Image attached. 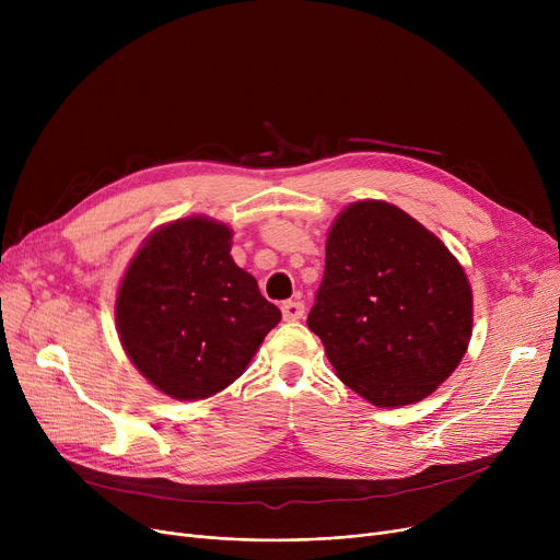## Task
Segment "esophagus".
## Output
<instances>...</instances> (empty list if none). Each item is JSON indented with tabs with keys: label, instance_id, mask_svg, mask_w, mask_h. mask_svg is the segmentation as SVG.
<instances>
[{
	"label": "esophagus",
	"instance_id": "1",
	"mask_svg": "<svg viewBox=\"0 0 560 560\" xmlns=\"http://www.w3.org/2000/svg\"><path fill=\"white\" fill-rule=\"evenodd\" d=\"M304 304L302 302H283L281 304V313H283V319L288 322H295V319H302L304 317Z\"/></svg>",
	"mask_w": 560,
	"mask_h": 560
}]
</instances>
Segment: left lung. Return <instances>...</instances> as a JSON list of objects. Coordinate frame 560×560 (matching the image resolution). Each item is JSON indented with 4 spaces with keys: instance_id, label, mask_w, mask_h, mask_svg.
Masks as SVG:
<instances>
[{
    "instance_id": "1",
    "label": "left lung",
    "mask_w": 560,
    "mask_h": 560,
    "mask_svg": "<svg viewBox=\"0 0 560 560\" xmlns=\"http://www.w3.org/2000/svg\"><path fill=\"white\" fill-rule=\"evenodd\" d=\"M345 386L378 408L424 399L472 338V288L445 243L397 206L349 203L308 313Z\"/></svg>"
}]
</instances>
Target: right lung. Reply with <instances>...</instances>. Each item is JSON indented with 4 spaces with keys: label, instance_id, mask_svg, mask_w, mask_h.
<instances>
[{
    "label": "right lung",
    "instance_id": "1",
    "mask_svg": "<svg viewBox=\"0 0 560 560\" xmlns=\"http://www.w3.org/2000/svg\"><path fill=\"white\" fill-rule=\"evenodd\" d=\"M231 229L206 215L174 220L142 243L115 300L131 363L172 399H206L238 378L281 319L231 258Z\"/></svg>",
    "mask_w": 560,
    "mask_h": 560
}]
</instances>
